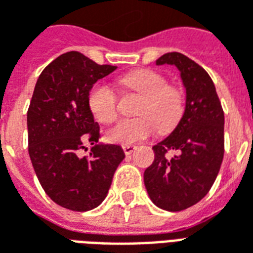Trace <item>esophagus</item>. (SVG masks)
<instances>
[{"label":"esophagus","instance_id":"obj_1","mask_svg":"<svg viewBox=\"0 0 253 253\" xmlns=\"http://www.w3.org/2000/svg\"><path fill=\"white\" fill-rule=\"evenodd\" d=\"M134 150H135V145H125V146H123V152H125L126 156L131 154Z\"/></svg>","mask_w":253,"mask_h":253}]
</instances>
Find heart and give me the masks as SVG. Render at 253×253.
Wrapping results in <instances>:
<instances>
[{"instance_id": "obj_1", "label": "heart", "mask_w": 253, "mask_h": 253, "mask_svg": "<svg viewBox=\"0 0 253 253\" xmlns=\"http://www.w3.org/2000/svg\"><path fill=\"white\" fill-rule=\"evenodd\" d=\"M125 88L142 94L137 118L122 119L107 131V141L131 145L148 138L157 127L168 132L179 123L184 112L181 89L168 85L167 78L154 70H137L121 78ZM89 108L100 123H111L116 118V93L107 84H96L88 97Z\"/></svg>"}]
</instances>
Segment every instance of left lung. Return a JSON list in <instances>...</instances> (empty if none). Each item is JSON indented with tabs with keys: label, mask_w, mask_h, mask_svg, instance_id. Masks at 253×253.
Here are the masks:
<instances>
[{
	"label": "left lung",
	"mask_w": 253,
	"mask_h": 253,
	"mask_svg": "<svg viewBox=\"0 0 253 253\" xmlns=\"http://www.w3.org/2000/svg\"><path fill=\"white\" fill-rule=\"evenodd\" d=\"M156 65H173L186 88V107L175 130L154 145L153 164L145 169L149 198L167 211H181L205 198L223 159V116L207 72L180 52H167ZM174 153L168 156V152Z\"/></svg>",
	"instance_id": "left-lung-1"
}]
</instances>
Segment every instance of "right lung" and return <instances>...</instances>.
Returning a JSON list of instances; mask_svg holds the SVG:
<instances>
[{
    "mask_svg": "<svg viewBox=\"0 0 253 253\" xmlns=\"http://www.w3.org/2000/svg\"><path fill=\"white\" fill-rule=\"evenodd\" d=\"M114 70L81 52H65L42 72L27 112L36 176L52 201L73 211H88L104 201L125 159L119 145L97 143L99 125L88 103L94 83ZM85 140L94 146L88 158H80Z\"/></svg>",
    "mask_w": 253,
    "mask_h": 253,
    "instance_id": "1",
    "label": "right lung"
}]
</instances>
